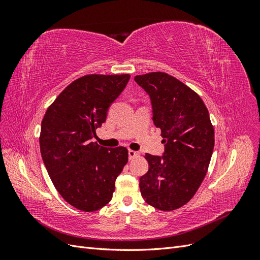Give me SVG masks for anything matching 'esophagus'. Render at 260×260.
Here are the masks:
<instances>
[{"instance_id":"1","label":"esophagus","mask_w":260,"mask_h":260,"mask_svg":"<svg viewBox=\"0 0 260 260\" xmlns=\"http://www.w3.org/2000/svg\"><path fill=\"white\" fill-rule=\"evenodd\" d=\"M139 156V153L136 152V151H132V149H130L129 151V159H133L136 158V157Z\"/></svg>"}]
</instances>
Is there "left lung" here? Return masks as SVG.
I'll return each mask as SVG.
<instances>
[{
    "instance_id": "8db88e82",
    "label": "left lung",
    "mask_w": 260,
    "mask_h": 260,
    "mask_svg": "<svg viewBox=\"0 0 260 260\" xmlns=\"http://www.w3.org/2000/svg\"><path fill=\"white\" fill-rule=\"evenodd\" d=\"M148 93L153 120L161 131L162 157L145 155L148 171L140 178L144 201L162 211L182 207L205 178L215 145L208 109L195 91L166 73L136 76Z\"/></svg>"
}]
</instances>
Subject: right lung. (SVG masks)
Segmentation results:
<instances>
[{"mask_svg": "<svg viewBox=\"0 0 260 260\" xmlns=\"http://www.w3.org/2000/svg\"><path fill=\"white\" fill-rule=\"evenodd\" d=\"M130 75H85L62 90L46 109L39 142L45 168L60 196L91 212L106 206L128 162V149L93 142Z\"/></svg>", "mask_w": 260, "mask_h": 260, "instance_id": "add662e5", "label": "right lung"}]
</instances>
